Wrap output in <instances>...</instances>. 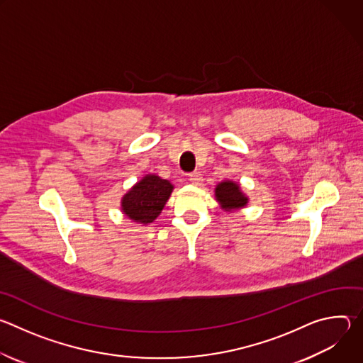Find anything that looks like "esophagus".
Returning <instances> with one entry per match:
<instances>
[{"mask_svg":"<svg viewBox=\"0 0 363 363\" xmlns=\"http://www.w3.org/2000/svg\"><path fill=\"white\" fill-rule=\"evenodd\" d=\"M188 179L192 185H201V182H202V177H201L199 172H191L188 175Z\"/></svg>","mask_w":363,"mask_h":363,"instance_id":"obj_1","label":"esophagus"}]
</instances>
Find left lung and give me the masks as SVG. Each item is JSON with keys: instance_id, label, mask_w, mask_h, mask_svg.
<instances>
[{"instance_id": "obj_1", "label": "left lung", "mask_w": 363, "mask_h": 363, "mask_svg": "<svg viewBox=\"0 0 363 363\" xmlns=\"http://www.w3.org/2000/svg\"><path fill=\"white\" fill-rule=\"evenodd\" d=\"M216 196L223 203V208L225 210H234V208H242L247 203V196L242 195L238 185L231 181L221 182L216 188Z\"/></svg>"}]
</instances>
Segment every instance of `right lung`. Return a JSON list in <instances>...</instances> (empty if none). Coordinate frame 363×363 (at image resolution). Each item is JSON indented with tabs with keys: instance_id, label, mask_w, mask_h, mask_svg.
<instances>
[{
	"instance_id": "obj_1",
	"label": "right lung",
	"mask_w": 363,
	"mask_h": 363,
	"mask_svg": "<svg viewBox=\"0 0 363 363\" xmlns=\"http://www.w3.org/2000/svg\"><path fill=\"white\" fill-rule=\"evenodd\" d=\"M174 186L157 175H146L122 199L123 213L140 224L152 223L167 203Z\"/></svg>"
}]
</instances>
